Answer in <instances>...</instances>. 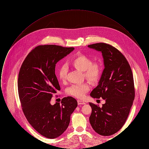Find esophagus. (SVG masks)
<instances>
[{
	"instance_id": "34e87169",
	"label": "esophagus",
	"mask_w": 149,
	"mask_h": 149,
	"mask_svg": "<svg viewBox=\"0 0 149 149\" xmlns=\"http://www.w3.org/2000/svg\"><path fill=\"white\" fill-rule=\"evenodd\" d=\"M78 101V104L79 105H83V104H85L86 103H85V102H84V101H83V100H77Z\"/></svg>"
}]
</instances>
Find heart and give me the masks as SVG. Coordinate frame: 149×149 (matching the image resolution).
<instances>
[{"instance_id": "b5f03b06", "label": "heart", "mask_w": 149, "mask_h": 149, "mask_svg": "<svg viewBox=\"0 0 149 149\" xmlns=\"http://www.w3.org/2000/svg\"><path fill=\"white\" fill-rule=\"evenodd\" d=\"M70 65L75 69L83 71L84 76L91 82H95L99 79L100 74V66L97 63H92L88 57L83 54H78L74 57L70 62ZM67 68L63 65L58 70V77L64 82L67 78ZM91 89L90 85L88 83L81 84H75L69 87L67 90V93L78 98H83L86 93Z\"/></svg>"}]
</instances>
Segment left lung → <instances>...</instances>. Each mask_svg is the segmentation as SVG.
Returning <instances> with one entry per match:
<instances>
[{"mask_svg": "<svg viewBox=\"0 0 149 149\" xmlns=\"http://www.w3.org/2000/svg\"><path fill=\"white\" fill-rule=\"evenodd\" d=\"M88 47L102 53L104 66L98 85L90 95L106 100L102 107L89 103L92 109L89 122L97 134L110 136L123 126L135 98L132 72L125 57L111 45L98 43Z\"/></svg>", "mask_w": 149, "mask_h": 149, "instance_id": "obj_1", "label": "left lung"}]
</instances>
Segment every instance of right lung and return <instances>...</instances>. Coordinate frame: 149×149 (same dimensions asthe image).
Here are the masks:
<instances>
[{
    "label": "right lung",
    "instance_id": "1",
    "mask_svg": "<svg viewBox=\"0 0 149 149\" xmlns=\"http://www.w3.org/2000/svg\"><path fill=\"white\" fill-rule=\"evenodd\" d=\"M74 47L41 45L32 50L24 60L18 75V90L22 110L30 125L49 139L62 135L68 127L77 100L65 97L51 105L53 94L61 88L55 75L58 61Z\"/></svg>",
    "mask_w": 149,
    "mask_h": 149
}]
</instances>
